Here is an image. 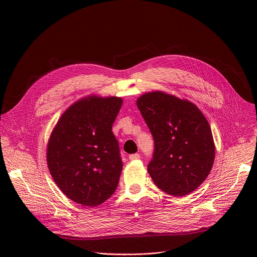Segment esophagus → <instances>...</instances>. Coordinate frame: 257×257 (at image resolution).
<instances>
[{
  "label": "esophagus",
  "mask_w": 257,
  "mask_h": 257,
  "mask_svg": "<svg viewBox=\"0 0 257 257\" xmlns=\"http://www.w3.org/2000/svg\"><path fill=\"white\" fill-rule=\"evenodd\" d=\"M140 159V155L139 154H133L129 156V160L131 161H135V160H139Z\"/></svg>",
  "instance_id": "esophagus-1"
}]
</instances>
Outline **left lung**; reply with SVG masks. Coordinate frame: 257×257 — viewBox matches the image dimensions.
<instances>
[{
	"label": "left lung",
	"instance_id": "8db88e82",
	"mask_svg": "<svg viewBox=\"0 0 257 257\" xmlns=\"http://www.w3.org/2000/svg\"><path fill=\"white\" fill-rule=\"evenodd\" d=\"M154 140L148 171L155 184L173 196L198 188L211 171L215 148L210 126L191 101L161 90L136 100Z\"/></svg>",
	"mask_w": 257,
	"mask_h": 257
}]
</instances>
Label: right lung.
Returning <instances> with one entry per match:
<instances>
[{
    "label": "right lung",
    "mask_w": 257,
    "mask_h": 257,
    "mask_svg": "<svg viewBox=\"0 0 257 257\" xmlns=\"http://www.w3.org/2000/svg\"><path fill=\"white\" fill-rule=\"evenodd\" d=\"M122 103L118 96H85L66 109L51 133L49 171L76 203L99 205L117 189L123 164L112 126Z\"/></svg>",
    "instance_id": "obj_1"
}]
</instances>
